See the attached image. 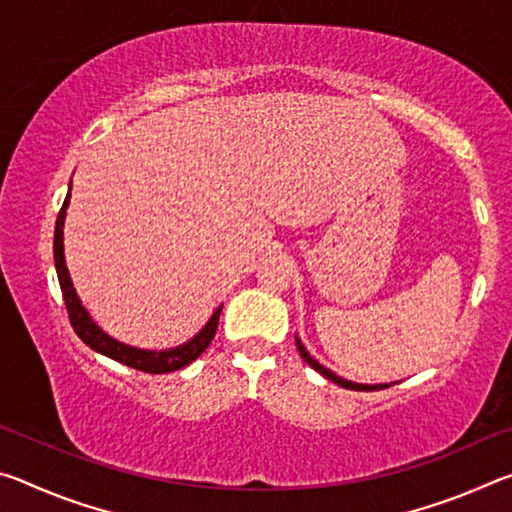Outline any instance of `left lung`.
<instances>
[{"instance_id":"1","label":"left lung","mask_w":512,"mask_h":512,"mask_svg":"<svg viewBox=\"0 0 512 512\" xmlns=\"http://www.w3.org/2000/svg\"><path fill=\"white\" fill-rule=\"evenodd\" d=\"M296 345H298V352H300V357L305 359L311 368L314 370H318L320 375L323 377H327L329 381H334V384H339V386H343V388H350V391H375V388H388V386H393V384H357V381H350V379H343V377H339L336 375V372H332L329 368H325L323 363H318L314 357H311V354L307 352V348L305 345H302V341L298 339L296 336Z\"/></svg>"}]
</instances>
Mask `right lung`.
I'll return each instance as SVG.
<instances>
[{
  "label": "right lung",
  "instance_id": "right-lung-1",
  "mask_svg": "<svg viewBox=\"0 0 512 512\" xmlns=\"http://www.w3.org/2000/svg\"><path fill=\"white\" fill-rule=\"evenodd\" d=\"M69 189H72V183H69ZM67 207H69V194L65 198L63 207H60L58 219H56V230H54V262H56V273H58V282L60 289H63V298H65V307L69 320H72L74 332L79 334V339L90 345L94 352L103 354V357L115 359L124 366H131L135 370H144L151 372V375H162V372H173L180 370L192 363L194 359L201 357V354L207 350V345L212 343L216 327H219V316H221V307H216L210 320L203 325V329L198 334H194L192 339L185 341L183 345H176V348H167V350H144V348H135V345L121 343L117 339H112L108 332L94 323V318L90 316V311L83 307V302L79 298V293L74 289L72 277H69L67 264H65V244H63V228H65V216H67Z\"/></svg>",
  "mask_w": 512,
  "mask_h": 512
}]
</instances>
